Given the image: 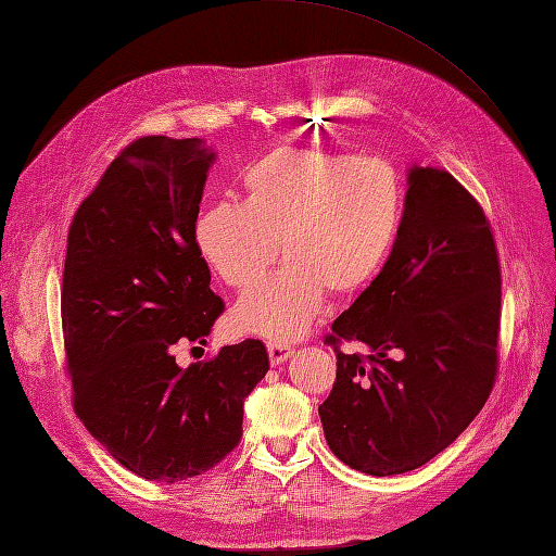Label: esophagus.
<instances>
[{"label":"esophagus","mask_w":556,"mask_h":556,"mask_svg":"<svg viewBox=\"0 0 556 556\" xmlns=\"http://www.w3.org/2000/svg\"><path fill=\"white\" fill-rule=\"evenodd\" d=\"M292 357V348L285 343H268V359H271L274 366L285 364Z\"/></svg>","instance_id":"obj_1"}]
</instances>
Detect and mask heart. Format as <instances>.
I'll return each mask as SVG.
<instances>
[{"mask_svg":"<svg viewBox=\"0 0 556 556\" xmlns=\"http://www.w3.org/2000/svg\"><path fill=\"white\" fill-rule=\"evenodd\" d=\"M406 208L401 176L378 157L317 148H276L243 176V201L199 213L194 243L231 288H250L278 257L276 276L245 292L233 325L290 343L325 306L327 290L352 294L390 257Z\"/></svg>","mask_w":556,"mask_h":556,"instance_id":"1","label":"heart"}]
</instances>
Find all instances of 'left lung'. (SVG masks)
Masks as SVG:
<instances>
[{
  "mask_svg": "<svg viewBox=\"0 0 556 556\" xmlns=\"http://www.w3.org/2000/svg\"><path fill=\"white\" fill-rule=\"evenodd\" d=\"M501 274L490 223L439 166L408 169L396 243L333 319L336 382L317 408L331 452L368 476L415 470L473 422L492 392Z\"/></svg>",
  "mask_w": 556,
  "mask_h": 556,
  "instance_id": "1",
  "label": "left lung"
}]
</instances>
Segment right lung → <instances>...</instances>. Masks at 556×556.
Returning <instances> with one entry per match:
<instances>
[{"instance_id": "add662e5", "label": "right lung", "mask_w": 556, "mask_h": 556, "mask_svg": "<svg viewBox=\"0 0 556 556\" xmlns=\"http://www.w3.org/2000/svg\"><path fill=\"white\" fill-rule=\"evenodd\" d=\"M215 150L143 137L117 155L74 215L62 329L74 408L111 457L146 480L206 473L239 445L243 403L268 371L262 341L188 368L178 343H206L225 304L194 243Z\"/></svg>"}]
</instances>
